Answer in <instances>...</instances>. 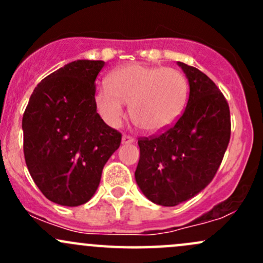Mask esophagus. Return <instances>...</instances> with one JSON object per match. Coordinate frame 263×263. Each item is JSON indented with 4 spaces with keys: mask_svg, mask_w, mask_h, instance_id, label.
Listing matches in <instances>:
<instances>
[{
    "mask_svg": "<svg viewBox=\"0 0 263 263\" xmlns=\"http://www.w3.org/2000/svg\"><path fill=\"white\" fill-rule=\"evenodd\" d=\"M135 142V139L132 136H128V135H123V137H122V144L127 145V144H134Z\"/></svg>",
    "mask_w": 263,
    "mask_h": 263,
    "instance_id": "obj_1",
    "label": "esophagus"
}]
</instances>
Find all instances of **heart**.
I'll list each match as a JSON object with an SVG mask.
<instances>
[{
    "label": "heart",
    "mask_w": 263,
    "mask_h": 263,
    "mask_svg": "<svg viewBox=\"0 0 263 263\" xmlns=\"http://www.w3.org/2000/svg\"><path fill=\"white\" fill-rule=\"evenodd\" d=\"M107 89L95 92V105L109 126L118 127L129 104L132 121L150 134L165 131L182 116L190 84L176 68L124 65L105 80Z\"/></svg>",
    "instance_id": "1"
}]
</instances>
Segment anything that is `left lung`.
<instances>
[{
  "label": "left lung",
  "instance_id": "8db88e82",
  "mask_svg": "<svg viewBox=\"0 0 263 263\" xmlns=\"http://www.w3.org/2000/svg\"><path fill=\"white\" fill-rule=\"evenodd\" d=\"M190 84L181 118L158 136L139 140L135 178L140 190L160 206H177L200 193L216 174L230 140L227 99L209 76L178 62Z\"/></svg>",
  "mask_w": 263,
  "mask_h": 263
}]
</instances>
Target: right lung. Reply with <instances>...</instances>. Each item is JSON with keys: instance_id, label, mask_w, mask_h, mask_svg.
Instances as JSON below:
<instances>
[{"instance_id": "1", "label": "right lung", "mask_w": 263, "mask_h": 263, "mask_svg": "<svg viewBox=\"0 0 263 263\" xmlns=\"http://www.w3.org/2000/svg\"><path fill=\"white\" fill-rule=\"evenodd\" d=\"M104 61L78 60L43 79L23 116L24 156L44 196L80 206L94 196L122 135L97 113L95 80Z\"/></svg>"}]
</instances>
